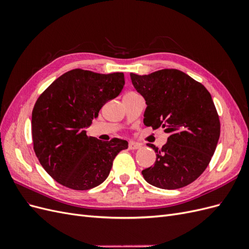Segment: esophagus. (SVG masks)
<instances>
[{"mask_svg": "<svg viewBox=\"0 0 249 249\" xmlns=\"http://www.w3.org/2000/svg\"><path fill=\"white\" fill-rule=\"evenodd\" d=\"M141 147V144L136 141H130L129 142V148L130 149H138Z\"/></svg>", "mask_w": 249, "mask_h": 249, "instance_id": "34e87169", "label": "esophagus"}]
</instances>
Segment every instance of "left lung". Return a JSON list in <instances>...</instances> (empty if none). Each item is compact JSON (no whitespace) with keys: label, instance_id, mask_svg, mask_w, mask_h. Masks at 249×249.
Here are the masks:
<instances>
[{"label":"left lung","instance_id":"1","mask_svg":"<svg viewBox=\"0 0 249 249\" xmlns=\"http://www.w3.org/2000/svg\"><path fill=\"white\" fill-rule=\"evenodd\" d=\"M132 84L145 100L144 124L162 127L169 136L158 148L154 166L142 170L146 182L161 189H178L196 179L214 155L220 123L212 96L200 83L178 70L139 76Z\"/></svg>","mask_w":249,"mask_h":249}]
</instances>
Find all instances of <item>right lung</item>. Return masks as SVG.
<instances>
[{
	"mask_svg": "<svg viewBox=\"0 0 249 249\" xmlns=\"http://www.w3.org/2000/svg\"><path fill=\"white\" fill-rule=\"evenodd\" d=\"M124 85L123 72L72 70L44 90L32 112L34 152L56 182L73 190H89L109 176L112 163L127 141L88 137L85 129L101 108Z\"/></svg>",
	"mask_w": 249,
	"mask_h": 249,
	"instance_id": "add662e5",
	"label": "right lung"
}]
</instances>
